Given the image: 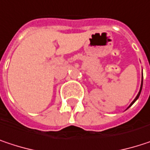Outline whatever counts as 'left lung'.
<instances>
[{
  "mask_svg": "<svg viewBox=\"0 0 150 150\" xmlns=\"http://www.w3.org/2000/svg\"><path fill=\"white\" fill-rule=\"evenodd\" d=\"M142 83H141V88H140V91H139L138 95L136 96V97H135V100H134V101H133V102L131 103V104L129 106V107H131L132 105L134 104V103H135V101H136V100H137V99L139 98V96H140V94H141V91H142Z\"/></svg>",
  "mask_w": 150,
  "mask_h": 150,
  "instance_id": "left-lung-1",
  "label": "left lung"
}]
</instances>
